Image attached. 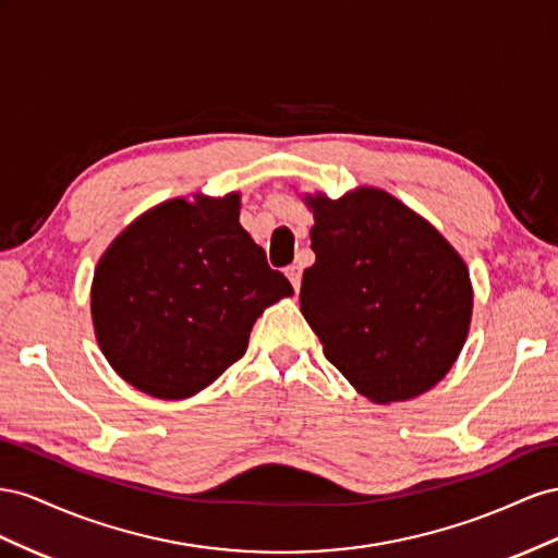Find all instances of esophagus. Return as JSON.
<instances>
[{
  "instance_id": "1",
  "label": "esophagus",
  "mask_w": 558,
  "mask_h": 558,
  "mask_svg": "<svg viewBox=\"0 0 558 558\" xmlns=\"http://www.w3.org/2000/svg\"><path fill=\"white\" fill-rule=\"evenodd\" d=\"M284 274H288L294 292H299V288H301V268L299 266H288V268H284Z\"/></svg>"
}]
</instances>
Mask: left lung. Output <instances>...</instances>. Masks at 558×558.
<instances>
[{
  "mask_svg": "<svg viewBox=\"0 0 558 558\" xmlns=\"http://www.w3.org/2000/svg\"><path fill=\"white\" fill-rule=\"evenodd\" d=\"M315 264L301 313L325 357L372 402H404L453 367L472 317L465 262L429 221L380 189L306 196Z\"/></svg>",
  "mask_w": 558,
  "mask_h": 558,
  "instance_id": "left-lung-1",
  "label": "left lung"
}]
</instances>
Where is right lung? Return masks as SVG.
Listing matches in <instances>:
<instances>
[{"instance_id": "1", "label": "right lung", "mask_w": 558, "mask_h": 558, "mask_svg": "<svg viewBox=\"0 0 558 558\" xmlns=\"http://www.w3.org/2000/svg\"><path fill=\"white\" fill-rule=\"evenodd\" d=\"M241 198H172L137 217L95 266L90 315L114 372L158 400L208 388L247 350L290 280L238 221Z\"/></svg>"}]
</instances>
